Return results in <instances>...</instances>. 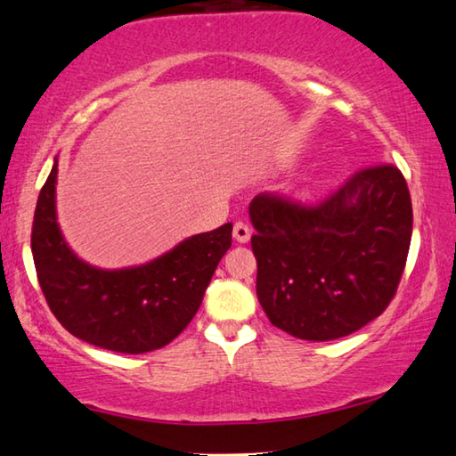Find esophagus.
<instances>
[{
    "instance_id": "esophagus-1",
    "label": "esophagus",
    "mask_w": 456,
    "mask_h": 456,
    "mask_svg": "<svg viewBox=\"0 0 456 456\" xmlns=\"http://www.w3.org/2000/svg\"><path fill=\"white\" fill-rule=\"evenodd\" d=\"M233 239L237 243H247L251 239V229L249 225H245V223L237 221L235 227H233Z\"/></svg>"
}]
</instances>
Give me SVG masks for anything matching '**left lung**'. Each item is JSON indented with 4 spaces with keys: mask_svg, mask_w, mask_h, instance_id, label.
Instances as JSON below:
<instances>
[{
    "mask_svg": "<svg viewBox=\"0 0 456 456\" xmlns=\"http://www.w3.org/2000/svg\"><path fill=\"white\" fill-rule=\"evenodd\" d=\"M249 217L256 297L281 330L333 341L391 303L412 235L409 187L393 165L357 173L317 207L259 193Z\"/></svg>",
    "mask_w": 456,
    "mask_h": 456,
    "instance_id": "8db88e82",
    "label": "left lung"
}]
</instances>
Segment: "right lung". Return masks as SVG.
Wrapping results in <instances>:
<instances>
[{
	"mask_svg": "<svg viewBox=\"0 0 456 456\" xmlns=\"http://www.w3.org/2000/svg\"><path fill=\"white\" fill-rule=\"evenodd\" d=\"M57 157L41 187L31 253L49 309L73 337L118 353L169 345L200 311L205 289L231 247L233 225L183 239L143 265L102 269L65 241L55 205Z\"/></svg>",
	"mask_w": 456,
	"mask_h": 456,
	"instance_id": "right-lung-1",
	"label": "right lung"
}]
</instances>
